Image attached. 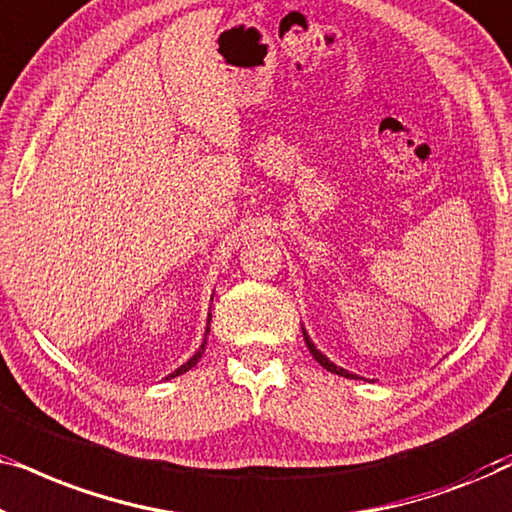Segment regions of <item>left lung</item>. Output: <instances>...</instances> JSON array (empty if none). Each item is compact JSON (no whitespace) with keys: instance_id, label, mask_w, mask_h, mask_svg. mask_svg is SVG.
I'll return each mask as SVG.
<instances>
[{"instance_id":"obj_1","label":"left lung","mask_w":512,"mask_h":512,"mask_svg":"<svg viewBox=\"0 0 512 512\" xmlns=\"http://www.w3.org/2000/svg\"><path fill=\"white\" fill-rule=\"evenodd\" d=\"M303 335H305V342H307V347H310V354L314 356V361H319V363H321V366H324V368L328 370V373H335V375H342V377H354L352 373H347V370H345V368H338V366H335V363H331V361H328V359H326V356H324V354H321L317 347H314V342L310 340V335H307L305 331H303Z\"/></svg>"}]
</instances>
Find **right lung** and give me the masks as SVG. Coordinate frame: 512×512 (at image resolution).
Here are the masks:
<instances>
[{
    "label": "right lung",
    "mask_w": 512,
    "mask_h": 512,
    "mask_svg": "<svg viewBox=\"0 0 512 512\" xmlns=\"http://www.w3.org/2000/svg\"><path fill=\"white\" fill-rule=\"evenodd\" d=\"M209 319H212V314H209ZM207 333H209V324H207ZM205 345H207V338H205V342H202V345H200V349H198V352H195V354L191 356V359H188V361L184 363V366H179L177 370H174V373H172L170 377H177V375H181V373H186V370H191V368L195 366V363H198V361H200V356H202V352H205ZM170 377H167V380H170Z\"/></svg>",
    "instance_id": "1"
}]
</instances>
